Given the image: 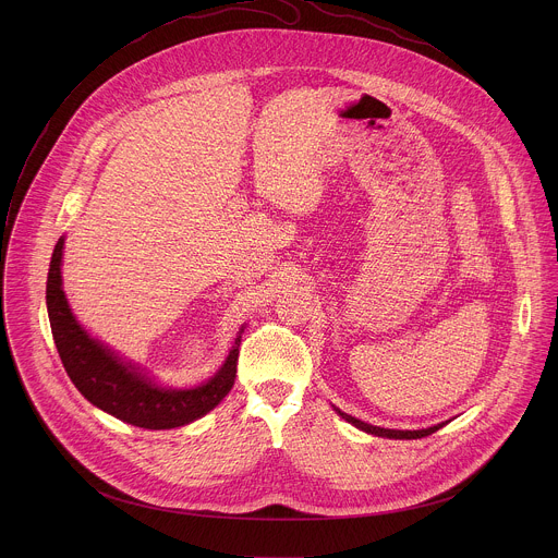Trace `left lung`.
<instances>
[{
    "label": "left lung",
    "instance_id": "8db88e82",
    "mask_svg": "<svg viewBox=\"0 0 558 558\" xmlns=\"http://www.w3.org/2000/svg\"><path fill=\"white\" fill-rule=\"evenodd\" d=\"M348 423H352V425H356L359 429H363V432H367V434H374V436H383V438H398V440H412V438H423V436H429V434H434V432H438L440 427H442V423L440 425H434V427H427V429H385V427H374V425H369V423H363V421H359V418H354V416H350V414H345V412H341V410H337Z\"/></svg>",
    "mask_w": 558,
    "mask_h": 558
}]
</instances>
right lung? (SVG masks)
I'll use <instances>...</instances> for the list:
<instances>
[{"label":"right lung","instance_id":"right-lung-1","mask_svg":"<svg viewBox=\"0 0 558 558\" xmlns=\"http://www.w3.org/2000/svg\"><path fill=\"white\" fill-rule=\"evenodd\" d=\"M62 248L64 239L58 240L51 257L47 310L64 369L83 398L124 423L144 429H171L204 416L230 393L236 380L240 337L215 378L197 389L184 391L157 387L131 365H124L105 345L94 341L71 314L62 292Z\"/></svg>","mask_w":558,"mask_h":558}]
</instances>
